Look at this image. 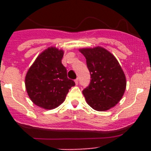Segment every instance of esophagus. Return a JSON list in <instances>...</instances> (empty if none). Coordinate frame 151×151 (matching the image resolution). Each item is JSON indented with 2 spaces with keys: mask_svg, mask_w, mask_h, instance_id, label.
Listing matches in <instances>:
<instances>
[{
  "mask_svg": "<svg viewBox=\"0 0 151 151\" xmlns=\"http://www.w3.org/2000/svg\"><path fill=\"white\" fill-rule=\"evenodd\" d=\"M75 82H76V85H78V78H77L76 79H75Z\"/></svg>",
  "mask_w": 151,
  "mask_h": 151,
  "instance_id": "obj_1",
  "label": "esophagus"
}]
</instances>
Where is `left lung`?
Wrapping results in <instances>:
<instances>
[{
  "label": "left lung",
  "mask_w": 151,
  "mask_h": 151,
  "mask_svg": "<svg viewBox=\"0 0 151 151\" xmlns=\"http://www.w3.org/2000/svg\"><path fill=\"white\" fill-rule=\"evenodd\" d=\"M90 72L91 82L83 91L88 104L97 111L113 107L122 99L126 79L120 65L113 54L101 47L82 48Z\"/></svg>",
  "instance_id": "obj_1"
}]
</instances>
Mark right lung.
I'll return each mask as SVG.
<instances>
[{
	"mask_svg": "<svg viewBox=\"0 0 151 151\" xmlns=\"http://www.w3.org/2000/svg\"><path fill=\"white\" fill-rule=\"evenodd\" d=\"M63 51L54 47H48L38 56L29 68L25 85L28 95L35 104L46 110L60 105L74 81L67 77L62 64Z\"/></svg>",
	"mask_w": 151,
	"mask_h": 151,
	"instance_id": "1",
	"label": "right lung"
}]
</instances>
